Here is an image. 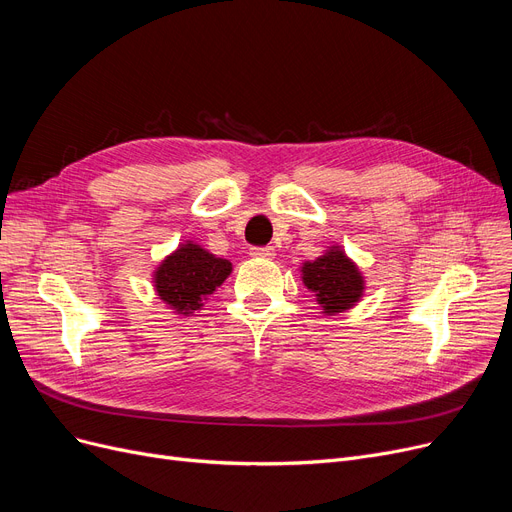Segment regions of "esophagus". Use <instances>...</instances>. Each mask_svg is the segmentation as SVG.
<instances>
[{"mask_svg":"<svg viewBox=\"0 0 512 512\" xmlns=\"http://www.w3.org/2000/svg\"><path fill=\"white\" fill-rule=\"evenodd\" d=\"M252 256H258V258H273V256H275V248H273V246L252 248Z\"/></svg>","mask_w":512,"mask_h":512,"instance_id":"34e87169","label":"esophagus"}]
</instances>
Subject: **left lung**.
I'll return each mask as SVG.
<instances>
[{
    "instance_id": "left-lung-1",
    "label": "left lung",
    "mask_w": 512,
    "mask_h": 512,
    "mask_svg": "<svg viewBox=\"0 0 512 512\" xmlns=\"http://www.w3.org/2000/svg\"><path fill=\"white\" fill-rule=\"evenodd\" d=\"M302 281L310 291H314L316 302L321 304L325 314L352 308L364 291V279L358 266L339 246H333L312 262H304Z\"/></svg>"
}]
</instances>
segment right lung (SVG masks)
Segmentation results:
<instances>
[{
  "mask_svg": "<svg viewBox=\"0 0 512 512\" xmlns=\"http://www.w3.org/2000/svg\"><path fill=\"white\" fill-rule=\"evenodd\" d=\"M231 275V262L216 258L193 241L162 260L154 273V287L160 300L177 314H191Z\"/></svg>",
  "mask_w": 512,
  "mask_h": 512,
  "instance_id": "1",
  "label": "right lung"
}]
</instances>
